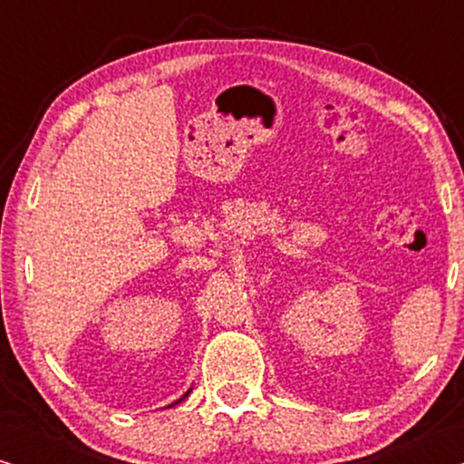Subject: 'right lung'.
Returning a JSON list of instances; mask_svg holds the SVG:
<instances>
[{"label":"right lung","mask_w":464,"mask_h":464,"mask_svg":"<svg viewBox=\"0 0 464 464\" xmlns=\"http://www.w3.org/2000/svg\"><path fill=\"white\" fill-rule=\"evenodd\" d=\"M189 391H192V389H189ZM189 391H188V392H186V395H183L181 399H177V401H175V403H170V405H169V408H173V405H177V403H181V401H183V399H186V397L189 395Z\"/></svg>","instance_id":"obj_1"}]
</instances>
